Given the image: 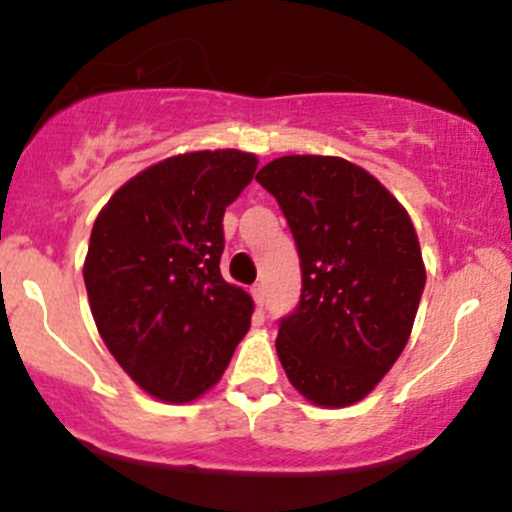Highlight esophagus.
I'll list each match as a JSON object with an SVG mask.
<instances>
[{
	"label": "esophagus",
	"mask_w": 512,
	"mask_h": 512,
	"mask_svg": "<svg viewBox=\"0 0 512 512\" xmlns=\"http://www.w3.org/2000/svg\"><path fill=\"white\" fill-rule=\"evenodd\" d=\"M252 297H255L257 306H265V287H262V284H255V287H252Z\"/></svg>",
	"instance_id": "esophagus-1"
}]
</instances>
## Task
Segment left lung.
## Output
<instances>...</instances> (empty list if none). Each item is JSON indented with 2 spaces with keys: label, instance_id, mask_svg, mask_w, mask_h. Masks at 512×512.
Returning a JSON list of instances; mask_svg holds the SVG:
<instances>
[{
  "label": "left lung",
  "instance_id": "left-lung-1",
  "mask_svg": "<svg viewBox=\"0 0 512 512\" xmlns=\"http://www.w3.org/2000/svg\"><path fill=\"white\" fill-rule=\"evenodd\" d=\"M255 179L277 198L301 257L299 306L274 343L284 373L311 405H355L405 351L427 282L410 213L341 157L289 154Z\"/></svg>",
  "mask_w": 512,
  "mask_h": 512
}]
</instances>
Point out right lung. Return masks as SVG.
<instances>
[{"instance_id":"1","label":"right lung","mask_w":512,"mask_h":512,"mask_svg":"<svg viewBox=\"0 0 512 512\" xmlns=\"http://www.w3.org/2000/svg\"><path fill=\"white\" fill-rule=\"evenodd\" d=\"M257 157L203 149L122 184L90 233L83 279L107 351L154 400L186 405L223 378L250 328L252 297L220 274L225 208Z\"/></svg>"}]
</instances>
